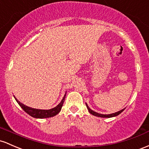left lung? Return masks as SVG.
<instances>
[{
  "label": "left lung",
  "instance_id": "obj_1",
  "mask_svg": "<svg viewBox=\"0 0 149 149\" xmlns=\"http://www.w3.org/2000/svg\"><path fill=\"white\" fill-rule=\"evenodd\" d=\"M86 107H87V108L88 109V111H89L90 113L92 114L93 115L96 116V117H108V118H109V117H115V116L119 115V114H120V113H122V112H123L124 110H125V109H122V110L119 111V112H115V113H112V114H99V113H97V112H94V111H93L92 109H90V107H88L87 104H86Z\"/></svg>",
  "mask_w": 149,
  "mask_h": 149
}]
</instances>
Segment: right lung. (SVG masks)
Listing matches in <instances>:
<instances>
[{
  "label": "right lung",
  "instance_id": "1",
  "mask_svg": "<svg viewBox=\"0 0 149 149\" xmlns=\"http://www.w3.org/2000/svg\"><path fill=\"white\" fill-rule=\"evenodd\" d=\"M65 97H66V95H64V97L62 99L61 102H60L56 107H54V108L48 109V110H45V109H34L32 107H27V106L24 105V104L21 103L20 102H19L17 99L15 97L17 101V103L19 104V105L22 107V109H23L26 113L29 114L30 116H32V117H35V118H48V117H52L56 115L58 112L61 111L62 106H63V102L65 100Z\"/></svg>",
  "mask_w": 149,
  "mask_h": 149
}]
</instances>
